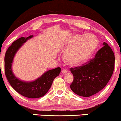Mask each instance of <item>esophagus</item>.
I'll return each mask as SVG.
<instances>
[{
    "instance_id": "obj_1",
    "label": "esophagus",
    "mask_w": 121,
    "mask_h": 121,
    "mask_svg": "<svg viewBox=\"0 0 121 121\" xmlns=\"http://www.w3.org/2000/svg\"><path fill=\"white\" fill-rule=\"evenodd\" d=\"M61 72H62V73L65 74L67 73V71L66 69H63V71H61Z\"/></svg>"
}]
</instances>
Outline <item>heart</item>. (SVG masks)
<instances>
[{"instance_id": "obj_1", "label": "heart", "mask_w": 121, "mask_h": 121, "mask_svg": "<svg viewBox=\"0 0 121 121\" xmlns=\"http://www.w3.org/2000/svg\"><path fill=\"white\" fill-rule=\"evenodd\" d=\"M96 46L97 40L91 34L73 35L68 41L64 61L72 67L80 65L91 56Z\"/></svg>"}]
</instances>
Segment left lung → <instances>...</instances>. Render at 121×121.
<instances>
[{
    "instance_id": "1",
    "label": "left lung",
    "mask_w": 121,
    "mask_h": 121,
    "mask_svg": "<svg viewBox=\"0 0 121 121\" xmlns=\"http://www.w3.org/2000/svg\"><path fill=\"white\" fill-rule=\"evenodd\" d=\"M95 57L83 65L71 68L73 80L70 87L77 95L89 97L102 90L110 80L114 69L113 51L106 42Z\"/></svg>"
}]
</instances>
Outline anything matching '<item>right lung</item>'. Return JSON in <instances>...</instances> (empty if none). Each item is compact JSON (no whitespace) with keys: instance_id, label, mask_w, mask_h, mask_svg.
Wrapping results in <instances>:
<instances>
[{"instance_id":"1","label":"right lung","mask_w":121,"mask_h":121,"mask_svg":"<svg viewBox=\"0 0 121 121\" xmlns=\"http://www.w3.org/2000/svg\"><path fill=\"white\" fill-rule=\"evenodd\" d=\"M33 37V35H30L21 37L9 46L4 57V71L9 83L17 92L26 98H38L44 96L48 92L54 79L60 73L61 68L58 67L48 71L33 82H23L16 78L11 69L14 56L21 46Z\"/></svg>"}]
</instances>
